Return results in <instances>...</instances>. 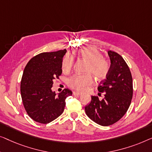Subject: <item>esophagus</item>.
Returning <instances> with one entry per match:
<instances>
[{
    "label": "esophagus",
    "instance_id": "34e87169",
    "mask_svg": "<svg viewBox=\"0 0 152 152\" xmlns=\"http://www.w3.org/2000/svg\"><path fill=\"white\" fill-rule=\"evenodd\" d=\"M82 94L80 92H78V91H74L73 92V95L74 96H80Z\"/></svg>",
    "mask_w": 152,
    "mask_h": 152
}]
</instances>
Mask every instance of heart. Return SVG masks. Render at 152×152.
I'll return each mask as SVG.
<instances>
[{
	"instance_id": "obj_1",
	"label": "heart",
	"mask_w": 152,
	"mask_h": 152,
	"mask_svg": "<svg viewBox=\"0 0 152 152\" xmlns=\"http://www.w3.org/2000/svg\"><path fill=\"white\" fill-rule=\"evenodd\" d=\"M77 54L79 57L87 62L85 72L88 73L72 76L67 82L70 87L78 91L85 90L93 83L91 73L98 80H102L107 76L111 68L110 63L107 59L102 57L100 51L94 48H85L78 50ZM73 63L72 57L69 55L66 56L62 63L63 72L65 73L69 72L73 67Z\"/></svg>"
}]
</instances>
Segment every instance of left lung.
<instances>
[{
  "mask_svg": "<svg viewBox=\"0 0 152 152\" xmlns=\"http://www.w3.org/2000/svg\"><path fill=\"white\" fill-rule=\"evenodd\" d=\"M111 68L106 79L98 86V94H104L100 100L91 96L90 103L85 107L87 116L102 126L113 125L118 121L129 108L133 96V83L129 68L118 53L108 51Z\"/></svg>",
  "mask_w": 152,
  "mask_h": 152,
  "instance_id": "obj_1",
  "label": "left lung"
}]
</instances>
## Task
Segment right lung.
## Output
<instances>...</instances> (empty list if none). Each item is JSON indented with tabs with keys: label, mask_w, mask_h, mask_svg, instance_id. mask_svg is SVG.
Here are the masks:
<instances>
[{
	"label": "right lung",
	"mask_w": 152,
	"mask_h": 152,
	"mask_svg": "<svg viewBox=\"0 0 152 152\" xmlns=\"http://www.w3.org/2000/svg\"><path fill=\"white\" fill-rule=\"evenodd\" d=\"M67 50L40 53L25 66L20 82L23 106L31 119L47 124L63 114L65 99L72 95L65 89L56 96L52 87L55 78L62 74V62Z\"/></svg>",
	"instance_id": "right-lung-1"
}]
</instances>
